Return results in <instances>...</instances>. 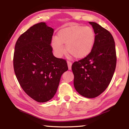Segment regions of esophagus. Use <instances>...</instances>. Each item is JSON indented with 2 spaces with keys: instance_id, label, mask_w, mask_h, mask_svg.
Returning a JSON list of instances; mask_svg holds the SVG:
<instances>
[{
  "instance_id": "obj_1",
  "label": "esophagus",
  "mask_w": 129,
  "mask_h": 129,
  "mask_svg": "<svg viewBox=\"0 0 129 129\" xmlns=\"http://www.w3.org/2000/svg\"><path fill=\"white\" fill-rule=\"evenodd\" d=\"M67 64H68V69L71 70L72 69V62L70 61H67Z\"/></svg>"
}]
</instances>
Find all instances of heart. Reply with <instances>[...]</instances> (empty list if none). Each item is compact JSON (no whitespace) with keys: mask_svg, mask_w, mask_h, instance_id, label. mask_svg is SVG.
Masks as SVG:
<instances>
[{"mask_svg":"<svg viewBox=\"0 0 129 129\" xmlns=\"http://www.w3.org/2000/svg\"><path fill=\"white\" fill-rule=\"evenodd\" d=\"M95 41V34L92 28L74 24L60 29L51 44L57 57H61L64 53V44L68 52L76 58H83L92 51Z\"/></svg>","mask_w":129,"mask_h":129,"instance_id":"heart-1","label":"heart"}]
</instances>
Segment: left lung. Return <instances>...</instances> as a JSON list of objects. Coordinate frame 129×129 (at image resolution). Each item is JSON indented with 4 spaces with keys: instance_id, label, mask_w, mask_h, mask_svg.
<instances>
[{
    "instance_id": "left-lung-1",
    "label": "left lung",
    "mask_w": 129,
    "mask_h": 129,
    "mask_svg": "<svg viewBox=\"0 0 129 129\" xmlns=\"http://www.w3.org/2000/svg\"><path fill=\"white\" fill-rule=\"evenodd\" d=\"M95 34L92 51L72 65L74 86L85 97L92 99L106 90L112 79L117 63L114 38L110 32L95 22H89Z\"/></svg>"
}]
</instances>
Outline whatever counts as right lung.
<instances>
[{
  "mask_svg": "<svg viewBox=\"0 0 129 129\" xmlns=\"http://www.w3.org/2000/svg\"><path fill=\"white\" fill-rule=\"evenodd\" d=\"M53 29L40 23L17 39L14 69L21 88L35 101L45 102L53 97L61 76L68 69L67 61L53 54L51 45Z\"/></svg>",
  "mask_w": 129,
  "mask_h": 129,
  "instance_id": "add662e5",
  "label": "right lung"
}]
</instances>
